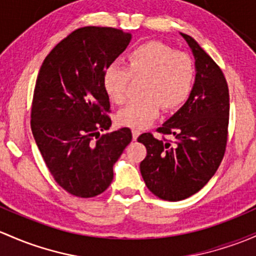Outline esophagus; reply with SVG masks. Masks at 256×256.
<instances>
[{"instance_id":"obj_1","label":"esophagus","mask_w":256,"mask_h":256,"mask_svg":"<svg viewBox=\"0 0 256 256\" xmlns=\"http://www.w3.org/2000/svg\"><path fill=\"white\" fill-rule=\"evenodd\" d=\"M138 136H140V131L138 130H132V138L135 140V141H136L137 137H138Z\"/></svg>"}]
</instances>
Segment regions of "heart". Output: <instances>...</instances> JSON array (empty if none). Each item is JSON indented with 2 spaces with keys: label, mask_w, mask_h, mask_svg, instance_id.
Masks as SVG:
<instances>
[{
  "label": "heart",
  "mask_w": 256,
  "mask_h": 256,
  "mask_svg": "<svg viewBox=\"0 0 256 256\" xmlns=\"http://www.w3.org/2000/svg\"><path fill=\"white\" fill-rule=\"evenodd\" d=\"M131 78H144V96L121 108L116 121L121 126L144 128L160 114V106L176 110L188 100L195 83V66L186 52L148 42L128 51L125 66L112 62L104 68L102 83L110 100L116 104L125 100Z\"/></svg>",
  "instance_id": "obj_1"
}]
</instances>
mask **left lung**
<instances>
[{"mask_svg": "<svg viewBox=\"0 0 256 256\" xmlns=\"http://www.w3.org/2000/svg\"><path fill=\"white\" fill-rule=\"evenodd\" d=\"M186 40L195 58L196 77L189 99L157 131L174 137L158 140L142 134L146 146L142 178L162 200L180 201L200 192L214 176L226 152L230 120V92L222 70L190 36Z\"/></svg>", "mask_w": 256, "mask_h": 256, "instance_id": "8db88e82", "label": "left lung"}]
</instances>
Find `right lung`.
<instances>
[{"instance_id": "1", "label": "right lung", "mask_w": 256, "mask_h": 256, "mask_svg": "<svg viewBox=\"0 0 256 256\" xmlns=\"http://www.w3.org/2000/svg\"><path fill=\"white\" fill-rule=\"evenodd\" d=\"M131 34L83 26L61 40L38 74L30 126L51 176L77 198H94L112 184V166L132 140L128 128L109 130L104 68L128 48Z\"/></svg>"}]
</instances>
